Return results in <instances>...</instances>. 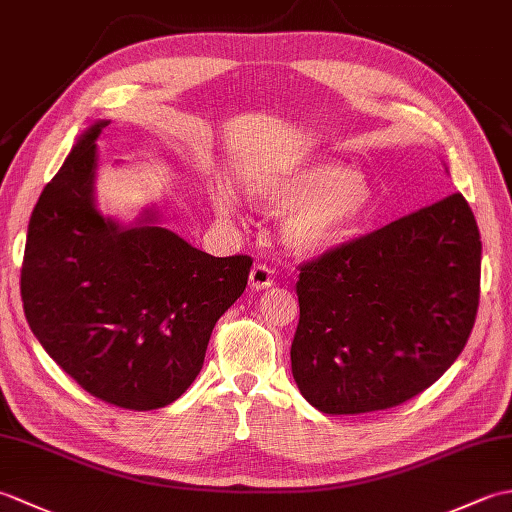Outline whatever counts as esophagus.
Masks as SVG:
<instances>
[{"mask_svg": "<svg viewBox=\"0 0 512 512\" xmlns=\"http://www.w3.org/2000/svg\"><path fill=\"white\" fill-rule=\"evenodd\" d=\"M248 284L253 290H266L273 286V273H270V268L266 264H255L253 270H250L248 275Z\"/></svg>", "mask_w": 512, "mask_h": 512, "instance_id": "1", "label": "esophagus"}]
</instances>
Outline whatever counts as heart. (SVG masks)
Listing matches in <instances>:
<instances>
[{
    "instance_id": "obj_1",
    "label": "heart",
    "mask_w": 512,
    "mask_h": 512,
    "mask_svg": "<svg viewBox=\"0 0 512 512\" xmlns=\"http://www.w3.org/2000/svg\"><path fill=\"white\" fill-rule=\"evenodd\" d=\"M244 189L266 206L286 204L281 237L301 255L323 253L356 231L374 204V184L361 169L339 160H312L290 169H255L244 176ZM213 204L220 215H233V195L217 187Z\"/></svg>"
}]
</instances>
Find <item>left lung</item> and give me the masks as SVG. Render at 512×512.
I'll list each match as a JSON object with an SVG mask.
<instances>
[{"mask_svg": "<svg viewBox=\"0 0 512 512\" xmlns=\"http://www.w3.org/2000/svg\"><path fill=\"white\" fill-rule=\"evenodd\" d=\"M480 231L453 193L303 264L292 376L314 409L396 407L447 372L480 303Z\"/></svg>", "mask_w": 512, "mask_h": 512, "instance_id": "1", "label": "left lung"}]
</instances>
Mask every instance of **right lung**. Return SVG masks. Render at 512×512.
<instances>
[{"mask_svg":"<svg viewBox=\"0 0 512 512\" xmlns=\"http://www.w3.org/2000/svg\"><path fill=\"white\" fill-rule=\"evenodd\" d=\"M76 138L32 211L21 301L32 334L88 394L136 411L167 407L200 374L217 319L242 297L253 259L213 257L160 226L96 202V140Z\"/></svg>","mask_w":512,"mask_h":512,"instance_id":"obj_1","label":"right lung"}]
</instances>
